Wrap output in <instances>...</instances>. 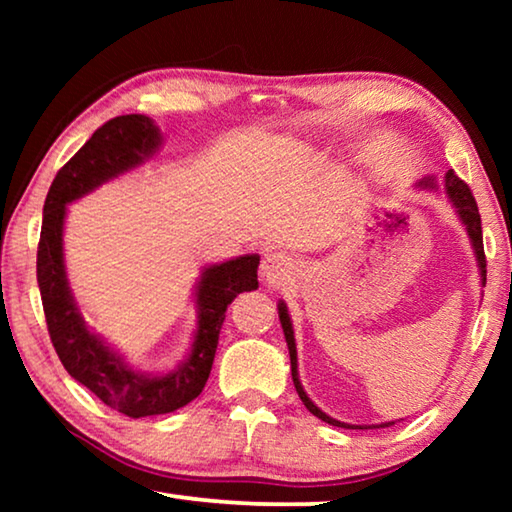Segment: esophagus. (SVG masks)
<instances>
[{
	"mask_svg": "<svg viewBox=\"0 0 512 512\" xmlns=\"http://www.w3.org/2000/svg\"><path fill=\"white\" fill-rule=\"evenodd\" d=\"M291 273V259L289 255L284 253H266L262 257V277L268 282L277 287L284 277Z\"/></svg>",
	"mask_w": 512,
	"mask_h": 512,
	"instance_id": "obj_1",
	"label": "esophagus"
}]
</instances>
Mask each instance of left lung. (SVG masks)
I'll use <instances>...</instances> for the list:
<instances>
[{
	"mask_svg": "<svg viewBox=\"0 0 512 512\" xmlns=\"http://www.w3.org/2000/svg\"><path fill=\"white\" fill-rule=\"evenodd\" d=\"M445 187H447V194L449 198H452V203L456 205L458 214H461V219L465 223L467 232H470V239H472V246H474V253H476V259H479V266H481V277L485 282V253H483V232H481V214H479V205H476V198L472 194V189L467 187L465 180H461L456 176V173L449 169L447 176H445ZM280 320H282V329H284V339H287V345H289V354H291V377H293V384H296V391L300 395L302 404L307 406L309 413H314L316 418H320L327 424H334V427H348L350 424H343L339 420L329 418V415H325L323 411L318 409V406L309 400L307 393L302 391L300 386V379H298V357H296V341H293V329H291V320H289V314H287V307L280 305ZM354 429V427H352ZM357 429H363V427H357Z\"/></svg>",
	"mask_w": 512,
	"mask_h": 512,
	"instance_id": "left-lung-1",
	"label": "left lung"
}]
</instances>
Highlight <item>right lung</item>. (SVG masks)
<instances>
[{
    "mask_svg": "<svg viewBox=\"0 0 512 512\" xmlns=\"http://www.w3.org/2000/svg\"><path fill=\"white\" fill-rule=\"evenodd\" d=\"M158 144V128L146 115L112 117L99 126L90 140L58 169L45 198L38 241V287L49 339L60 363L103 404L128 418L171 413L196 400L210 377L225 309L237 293L259 287L257 255L207 268L196 293L201 311L192 354L187 363L167 377H146L126 368L124 361L83 325L67 289L63 266L65 205L115 178L117 173L144 162Z\"/></svg>",
    "mask_w": 512,
    "mask_h": 512,
    "instance_id": "add662e5",
    "label": "right lung"
}]
</instances>
